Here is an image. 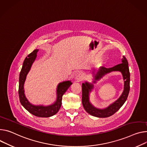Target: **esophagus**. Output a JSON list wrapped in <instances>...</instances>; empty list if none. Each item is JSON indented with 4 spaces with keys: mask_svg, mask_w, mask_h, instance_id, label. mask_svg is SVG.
<instances>
[{
    "mask_svg": "<svg viewBox=\"0 0 147 147\" xmlns=\"http://www.w3.org/2000/svg\"><path fill=\"white\" fill-rule=\"evenodd\" d=\"M75 79H76V81L77 82H82V81L83 80L84 77H83V76L82 74L79 73V74L76 77Z\"/></svg>",
    "mask_w": 147,
    "mask_h": 147,
    "instance_id": "obj_1",
    "label": "esophagus"
}]
</instances>
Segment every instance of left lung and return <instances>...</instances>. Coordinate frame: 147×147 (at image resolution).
Listing matches in <instances>:
<instances>
[{"label": "left lung", "mask_w": 147, "mask_h": 147, "mask_svg": "<svg viewBox=\"0 0 147 147\" xmlns=\"http://www.w3.org/2000/svg\"><path fill=\"white\" fill-rule=\"evenodd\" d=\"M113 71H119L122 74L124 80V90L120 97L107 108L104 109L97 108L92 105L89 100L90 93L94 89L93 84H95L106 74ZM92 74L93 77L92 83L86 82L82 84V104L83 107L89 114L92 116L98 118L109 117L113 115L121 108L127 99L130 87V74L128 61L123 56L121 59V63L109 69L100 67L97 71L93 72Z\"/></svg>", "instance_id": "left-lung-1"}]
</instances>
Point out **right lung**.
I'll return each instance as SVG.
<instances>
[{"mask_svg": "<svg viewBox=\"0 0 147 147\" xmlns=\"http://www.w3.org/2000/svg\"><path fill=\"white\" fill-rule=\"evenodd\" d=\"M38 51V49L33 50L28 57L25 58L23 63L22 68L19 75V100L23 107L32 114L38 117H50L55 115L60 110L61 105L62 97L72 84V83L70 80H67L59 83L56 88V100L50 105H34L30 103L25 96L24 84L26 77L37 57V53Z\"/></svg>", "mask_w": 147, "mask_h": 147, "instance_id": "add662e5", "label": "right lung"}]
</instances>
